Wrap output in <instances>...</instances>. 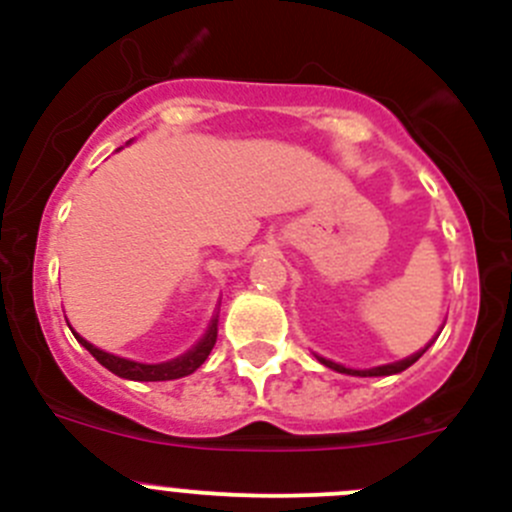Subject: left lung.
I'll use <instances>...</instances> for the list:
<instances>
[{"instance_id": "8db88e82", "label": "left lung", "mask_w": 512, "mask_h": 512, "mask_svg": "<svg viewBox=\"0 0 512 512\" xmlns=\"http://www.w3.org/2000/svg\"><path fill=\"white\" fill-rule=\"evenodd\" d=\"M441 329H443V327H441ZM436 339H438V337H433L431 342L426 344V347H423V349H418V352H414V354H411V356H406V359L391 361V364L371 366V369H352V366L337 364V361L327 359V356H319V354H314V356H317V361H319V364L329 366V369H332V371H339V374H347V376H391V374H401V371H406V369H409L411 364H416V361L421 359L423 354H426V349L431 347V344L436 342Z\"/></svg>"}]
</instances>
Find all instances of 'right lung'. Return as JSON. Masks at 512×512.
Segmentation results:
<instances>
[{
  "mask_svg": "<svg viewBox=\"0 0 512 512\" xmlns=\"http://www.w3.org/2000/svg\"><path fill=\"white\" fill-rule=\"evenodd\" d=\"M218 317H220V302H218V307H215V314H213V319H210V324H208V329H205L203 337H200L198 342H195L185 354L175 356V359H168V361H158V364L133 361V359H126V356L106 352V349H98L96 344H91L89 339H84L74 327H71L69 319H66V324H69V329L74 332L76 342H79L86 352L94 356L98 364L106 366L111 374L121 376V379H128V381H173V379H183V376H190L193 371H198L200 366H203V361L208 359V354L213 352L215 342H218Z\"/></svg>",
  "mask_w": 512,
  "mask_h": 512,
  "instance_id": "obj_1",
  "label": "right lung"
}]
</instances>
